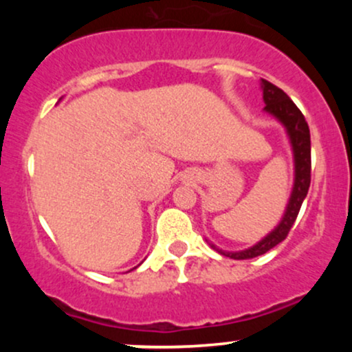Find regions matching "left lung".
Wrapping results in <instances>:
<instances>
[{
	"label": "left lung",
	"mask_w": 352,
	"mask_h": 352,
	"mask_svg": "<svg viewBox=\"0 0 352 352\" xmlns=\"http://www.w3.org/2000/svg\"><path fill=\"white\" fill-rule=\"evenodd\" d=\"M261 91H263L265 100L263 111L266 114L274 117L285 127L286 135H288L289 144H292L294 180L292 195H289L288 204H286L280 223L268 235L261 238L258 243H254L246 250H240V252H227V250L218 248V246L208 241L212 248H215L218 253H221L223 256L233 258V260H248V258L260 256V254H265L266 252L274 248L278 243H281L288 236V232L292 230L294 220H296L298 213H300L302 200L308 195V188L311 184V137L305 116L301 114L296 104L274 84L261 79Z\"/></svg>",
	"instance_id": "obj_1"
}]
</instances>
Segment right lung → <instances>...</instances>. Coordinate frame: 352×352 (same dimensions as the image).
Wrapping results in <instances>:
<instances>
[{
  "instance_id": "obj_1",
  "label": "right lung",
  "mask_w": 352,
  "mask_h": 352,
  "mask_svg": "<svg viewBox=\"0 0 352 352\" xmlns=\"http://www.w3.org/2000/svg\"><path fill=\"white\" fill-rule=\"evenodd\" d=\"M135 268H137V266H135ZM135 268H132V270H135Z\"/></svg>"
}]
</instances>
